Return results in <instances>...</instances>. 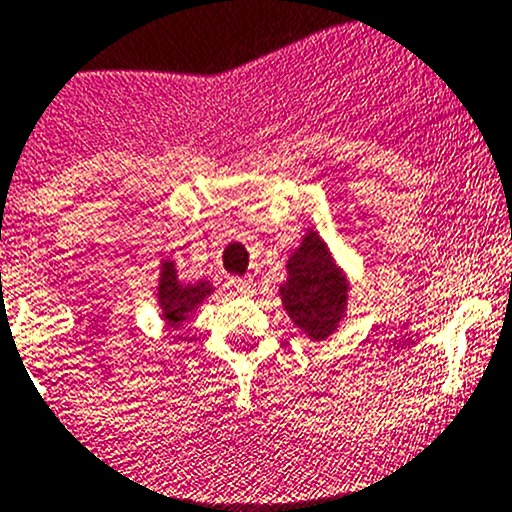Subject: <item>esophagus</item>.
<instances>
[{
    "instance_id": "34e87169",
    "label": "esophagus",
    "mask_w": 512,
    "mask_h": 512,
    "mask_svg": "<svg viewBox=\"0 0 512 512\" xmlns=\"http://www.w3.org/2000/svg\"><path fill=\"white\" fill-rule=\"evenodd\" d=\"M225 287L230 289L232 294H252V292H255V282H252L250 277H230V280L225 282Z\"/></svg>"
}]
</instances>
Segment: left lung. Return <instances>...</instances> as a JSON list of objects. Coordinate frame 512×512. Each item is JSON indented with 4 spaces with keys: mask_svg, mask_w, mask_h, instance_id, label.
<instances>
[{
    "mask_svg": "<svg viewBox=\"0 0 512 512\" xmlns=\"http://www.w3.org/2000/svg\"><path fill=\"white\" fill-rule=\"evenodd\" d=\"M287 275L280 294L289 319L309 339H327L342 322L349 285L317 232L304 235L289 257Z\"/></svg>",
    "mask_w": 512,
    "mask_h": 512,
    "instance_id": "8db88e82",
    "label": "left lung"
}]
</instances>
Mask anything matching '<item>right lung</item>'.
I'll list each match as a JSON object with an SVG mask.
<instances>
[{"label":"right lung","instance_id":"obj_1","mask_svg":"<svg viewBox=\"0 0 512 512\" xmlns=\"http://www.w3.org/2000/svg\"><path fill=\"white\" fill-rule=\"evenodd\" d=\"M210 292H213V287L203 280L195 282V285L178 282V272H175L173 262H163V270H160L158 280V304L163 309V319L170 327H178L180 322H185L188 314L195 312L198 304Z\"/></svg>","mask_w":512,"mask_h":512}]
</instances>
